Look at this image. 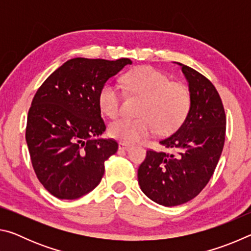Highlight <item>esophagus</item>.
I'll return each instance as SVG.
<instances>
[{
  "label": "esophagus",
  "mask_w": 251,
  "mask_h": 251,
  "mask_svg": "<svg viewBox=\"0 0 251 251\" xmlns=\"http://www.w3.org/2000/svg\"><path fill=\"white\" fill-rule=\"evenodd\" d=\"M129 148H130V145H129V144H127V143L121 142L120 144H118V150H120V151H128Z\"/></svg>",
  "instance_id": "esophagus-1"
}]
</instances>
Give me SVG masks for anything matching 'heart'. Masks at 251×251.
<instances>
[{
	"label": "heart",
	"mask_w": 251,
	"mask_h": 251,
	"mask_svg": "<svg viewBox=\"0 0 251 251\" xmlns=\"http://www.w3.org/2000/svg\"><path fill=\"white\" fill-rule=\"evenodd\" d=\"M122 84L130 94L143 97L137 118H120L112 122L108 133L124 143H137L154 135L168 134L179 126L188 114L190 94L184 84L169 82L167 75L151 66H143L126 73ZM123 93L113 83L100 87L97 103L101 113L115 118L121 112Z\"/></svg>",
	"instance_id": "b5f03b06"
}]
</instances>
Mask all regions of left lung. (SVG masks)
I'll return each mask as SVG.
<instances>
[{"mask_svg":"<svg viewBox=\"0 0 251 251\" xmlns=\"http://www.w3.org/2000/svg\"><path fill=\"white\" fill-rule=\"evenodd\" d=\"M188 82L190 107L178 127L159 144L166 151H147L138 168L143 193L172 207L192 201L205 188L222 155L226 115L222 99L205 76L177 63Z\"/></svg>","mask_w":251,"mask_h":251,"instance_id":"1","label":"left lung"}]
</instances>
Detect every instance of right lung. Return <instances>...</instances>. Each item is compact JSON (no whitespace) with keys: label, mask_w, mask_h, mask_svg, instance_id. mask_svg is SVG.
I'll return each mask as SVG.
<instances>
[{"label":"right lung","mask_w":251,"mask_h":251,"mask_svg":"<svg viewBox=\"0 0 251 251\" xmlns=\"http://www.w3.org/2000/svg\"><path fill=\"white\" fill-rule=\"evenodd\" d=\"M127 64L129 58H72L37 90L25 138L34 172L53 196L77 199L100 182L105 160L117 151L118 144L100 137L106 126L97 96Z\"/></svg>","instance_id":"add662e5"}]
</instances>
